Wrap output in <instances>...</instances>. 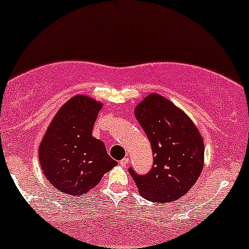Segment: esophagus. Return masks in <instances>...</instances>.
Listing matches in <instances>:
<instances>
[{"mask_svg":"<svg viewBox=\"0 0 249 249\" xmlns=\"http://www.w3.org/2000/svg\"><path fill=\"white\" fill-rule=\"evenodd\" d=\"M119 164L122 166H126L127 164H129V158H126V157L123 158V160L119 162Z\"/></svg>","mask_w":249,"mask_h":249,"instance_id":"obj_1","label":"esophagus"}]
</instances>
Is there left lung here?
Instances as JSON below:
<instances>
[{
  "label": "left lung",
  "instance_id": "8db88e82",
  "mask_svg": "<svg viewBox=\"0 0 249 249\" xmlns=\"http://www.w3.org/2000/svg\"><path fill=\"white\" fill-rule=\"evenodd\" d=\"M135 116L146 133L154 165L146 175L131 176L142 197L168 203L178 200L200 177L204 163V143L188 114L163 95L150 93L136 106Z\"/></svg>",
  "mask_w": 249,
  "mask_h": 249
}]
</instances>
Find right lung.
I'll use <instances>...</instances> for the list:
<instances>
[{
  "label": "right lung",
  "instance_id": "add662e5",
  "mask_svg": "<svg viewBox=\"0 0 249 249\" xmlns=\"http://www.w3.org/2000/svg\"><path fill=\"white\" fill-rule=\"evenodd\" d=\"M103 103L78 94L60 107L39 146L43 175L60 193L71 197L93 189L118 163L104 143L92 136Z\"/></svg>",
  "mask_w": 249,
  "mask_h": 249
}]
</instances>
